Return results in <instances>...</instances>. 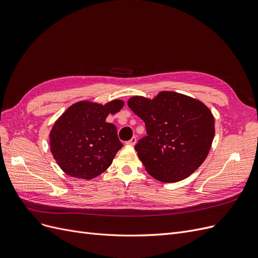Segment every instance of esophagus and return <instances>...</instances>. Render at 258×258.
Instances as JSON below:
<instances>
[{"label":"esophagus","mask_w":258,"mask_h":258,"mask_svg":"<svg viewBox=\"0 0 258 258\" xmlns=\"http://www.w3.org/2000/svg\"><path fill=\"white\" fill-rule=\"evenodd\" d=\"M136 143H137V138H136V137H134L131 140H129V141L126 142V144H127L128 146H135Z\"/></svg>","instance_id":"esophagus-1"}]
</instances>
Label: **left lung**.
Returning <instances> with one entry per match:
<instances>
[{
  "label": "left lung",
  "mask_w": 258,
  "mask_h": 258,
  "mask_svg": "<svg viewBox=\"0 0 258 258\" xmlns=\"http://www.w3.org/2000/svg\"><path fill=\"white\" fill-rule=\"evenodd\" d=\"M128 106L146 127L136 145L148 174L174 183L192 174L208 157L215 135L214 116L201 101L174 91L153 99L131 97Z\"/></svg>",
  "instance_id": "left-lung-1"
}]
</instances>
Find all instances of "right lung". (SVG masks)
I'll return each instance as SVG.
<instances>
[{"mask_svg":"<svg viewBox=\"0 0 258 258\" xmlns=\"http://www.w3.org/2000/svg\"><path fill=\"white\" fill-rule=\"evenodd\" d=\"M123 101L105 104L80 101L70 106L49 132L50 152L58 166L70 176L91 179L112 165L122 144L106 117L116 114Z\"/></svg>","mask_w":258,"mask_h":258,"instance_id":"1","label":"right lung"}]
</instances>
